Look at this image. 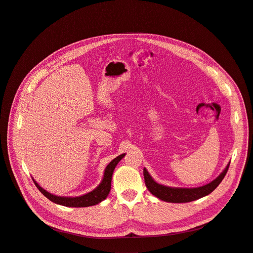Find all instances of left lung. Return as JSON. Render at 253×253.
<instances>
[{"mask_svg": "<svg viewBox=\"0 0 253 253\" xmlns=\"http://www.w3.org/2000/svg\"><path fill=\"white\" fill-rule=\"evenodd\" d=\"M230 163V162H229ZM229 163L225 167V169L211 183L197 187V188H175V187H168L158 184L157 181L151 177L148 173L146 168L143 169V175L145 179V185L151 194L155 195L161 200H164L166 203H173V204H183V203H190V201H194L201 197H205L211 193L224 178Z\"/></svg>", "mask_w": 253, "mask_h": 253, "instance_id": "left-lung-1", "label": "left lung"}]
</instances>
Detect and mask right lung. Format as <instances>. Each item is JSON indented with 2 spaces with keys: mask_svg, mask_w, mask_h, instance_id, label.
<instances>
[{
  "mask_svg": "<svg viewBox=\"0 0 253 253\" xmlns=\"http://www.w3.org/2000/svg\"><path fill=\"white\" fill-rule=\"evenodd\" d=\"M126 156V154H123L112 160L108 164V166L105 169L104 177L100 181V184L91 192H89L87 194H84L82 196H77V197H66V196H57L52 193H49L46 190L40 187L37 181L33 179L35 186L38 188V190L42 192V193L50 201H53L54 204L64 206V207H70V208H85L90 206H95L99 203H102L105 200L109 194L111 190V180H112L113 171L116 167V165L119 163V161Z\"/></svg>",
  "mask_w": 253,
  "mask_h": 253,
  "instance_id": "1",
  "label": "right lung"
}]
</instances>
